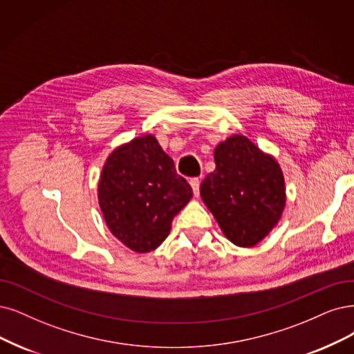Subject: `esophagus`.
I'll return each mask as SVG.
<instances>
[{
	"mask_svg": "<svg viewBox=\"0 0 354 354\" xmlns=\"http://www.w3.org/2000/svg\"><path fill=\"white\" fill-rule=\"evenodd\" d=\"M189 185H191V188L194 191V195H195V197H197V195L200 194V179L198 178H191L189 179Z\"/></svg>",
	"mask_w": 354,
	"mask_h": 354,
	"instance_id": "34e87169",
	"label": "esophagus"
}]
</instances>
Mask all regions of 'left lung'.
Wrapping results in <instances>:
<instances>
[{
	"instance_id": "obj_1",
	"label": "left lung",
	"mask_w": 354,
	"mask_h": 354,
	"mask_svg": "<svg viewBox=\"0 0 354 354\" xmlns=\"http://www.w3.org/2000/svg\"><path fill=\"white\" fill-rule=\"evenodd\" d=\"M214 162V172L201 182V198L232 243L255 246L284 212L283 170L271 154L241 134L217 144Z\"/></svg>"
}]
</instances>
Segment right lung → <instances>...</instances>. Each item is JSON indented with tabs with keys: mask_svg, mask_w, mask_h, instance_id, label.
<instances>
[{
	"mask_svg": "<svg viewBox=\"0 0 354 354\" xmlns=\"http://www.w3.org/2000/svg\"><path fill=\"white\" fill-rule=\"evenodd\" d=\"M192 198L153 134L116 147L103 165L97 200L106 226L131 251H154L169 236L174 217Z\"/></svg>",
	"mask_w": 354,
	"mask_h": 354,
	"instance_id": "right-lung-1",
	"label": "right lung"
}]
</instances>
